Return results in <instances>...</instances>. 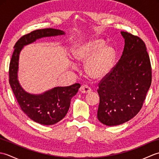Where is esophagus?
<instances>
[{
    "label": "esophagus",
    "instance_id": "esophagus-1",
    "mask_svg": "<svg viewBox=\"0 0 159 159\" xmlns=\"http://www.w3.org/2000/svg\"><path fill=\"white\" fill-rule=\"evenodd\" d=\"M92 92V89L90 88L89 86H87L86 85H82L80 88V92L82 93H88Z\"/></svg>",
    "mask_w": 159,
    "mask_h": 159
}]
</instances>
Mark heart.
<instances>
[{
	"label": "heart",
	"mask_w": 159,
	"mask_h": 159,
	"mask_svg": "<svg viewBox=\"0 0 159 159\" xmlns=\"http://www.w3.org/2000/svg\"><path fill=\"white\" fill-rule=\"evenodd\" d=\"M102 39L92 38L78 43L72 50V59L78 63H85V72L92 79L105 78L113 68L115 50L104 45Z\"/></svg>",
	"instance_id": "1"
}]
</instances>
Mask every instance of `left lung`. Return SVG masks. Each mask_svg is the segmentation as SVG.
<instances>
[{"label": "left lung", "instance_id": "left-lung-1", "mask_svg": "<svg viewBox=\"0 0 159 159\" xmlns=\"http://www.w3.org/2000/svg\"><path fill=\"white\" fill-rule=\"evenodd\" d=\"M124 48L119 61L99 83L97 117L109 126L122 124L139 112L152 83L146 44L139 37L121 31Z\"/></svg>", "mask_w": 159, "mask_h": 159}]
</instances>
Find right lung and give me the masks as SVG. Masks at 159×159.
Returning a JSON list of instances; mask_svg holds the SVG:
<instances>
[{
    "label": "right lung",
    "mask_w": 159,
    "mask_h": 159,
    "mask_svg": "<svg viewBox=\"0 0 159 159\" xmlns=\"http://www.w3.org/2000/svg\"><path fill=\"white\" fill-rule=\"evenodd\" d=\"M65 34L61 30L51 28L36 30L22 36L14 46L9 64V84L23 112L40 124L52 125L61 120L66 116L71 99L76 95L80 85L75 83L67 87H56L39 94L26 92L18 80L20 54L24 46L37 39Z\"/></svg>",
    "instance_id": "add662e5"
}]
</instances>
